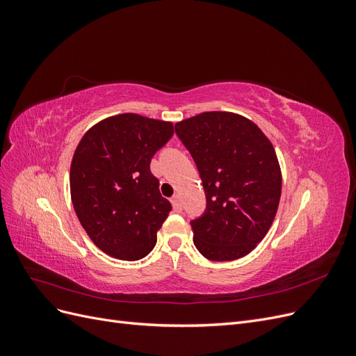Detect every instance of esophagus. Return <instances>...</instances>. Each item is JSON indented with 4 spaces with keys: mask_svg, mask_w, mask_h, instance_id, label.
Returning a JSON list of instances; mask_svg holds the SVG:
<instances>
[{
    "mask_svg": "<svg viewBox=\"0 0 356 356\" xmlns=\"http://www.w3.org/2000/svg\"><path fill=\"white\" fill-rule=\"evenodd\" d=\"M170 202H172V207H174V211H177V212L182 211V203H181L179 196H174Z\"/></svg>",
    "mask_w": 356,
    "mask_h": 356,
    "instance_id": "1",
    "label": "esophagus"
}]
</instances>
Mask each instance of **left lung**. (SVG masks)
Segmentation results:
<instances>
[{
	"label": "left lung",
	"mask_w": 356,
	"mask_h": 356,
	"mask_svg": "<svg viewBox=\"0 0 356 356\" xmlns=\"http://www.w3.org/2000/svg\"><path fill=\"white\" fill-rule=\"evenodd\" d=\"M196 161L207 211L191 221L193 242L211 261L250 254L275 220L282 174L275 148L250 118L207 111L175 124Z\"/></svg>",
	"instance_id": "left-lung-1"
}]
</instances>
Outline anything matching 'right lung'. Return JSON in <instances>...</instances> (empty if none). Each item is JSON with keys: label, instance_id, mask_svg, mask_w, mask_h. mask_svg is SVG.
Wrapping results in <instances>:
<instances>
[{"label": "right lung", "instance_id": "right-lung-1", "mask_svg": "<svg viewBox=\"0 0 356 356\" xmlns=\"http://www.w3.org/2000/svg\"><path fill=\"white\" fill-rule=\"evenodd\" d=\"M172 135L170 122L124 113L104 118L80 139L71 160V200L102 252L135 261L154 248L172 207L149 161Z\"/></svg>", "mask_w": 356, "mask_h": 356}]
</instances>
